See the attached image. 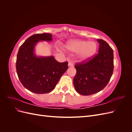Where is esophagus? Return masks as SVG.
<instances>
[{"instance_id": "esophagus-1", "label": "esophagus", "mask_w": 132, "mask_h": 132, "mask_svg": "<svg viewBox=\"0 0 132 132\" xmlns=\"http://www.w3.org/2000/svg\"><path fill=\"white\" fill-rule=\"evenodd\" d=\"M68 66L69 67H73L74 66V65H73V64L71 63V62H69V63H68Z\"/></svg>"}]
</instances>
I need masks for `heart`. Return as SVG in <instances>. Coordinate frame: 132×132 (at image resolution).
Segmentation results:
<instances>
[{"label":"heart","instance_id":"heart-1","mask_svg":"<svg viewBox=\"0 0 132 132\" xmlns=\"http://www.w3.org/2000/svg\"><path fill=\"white\" fill-rule=\"evenodd\" d=\"M65 48L70 52H78V57L84 61L93 57L97 51V46L95 42H87L84 40H73L68 42Z\"/></svg>","mask_w":132,"mask_h":132}]
</instances>
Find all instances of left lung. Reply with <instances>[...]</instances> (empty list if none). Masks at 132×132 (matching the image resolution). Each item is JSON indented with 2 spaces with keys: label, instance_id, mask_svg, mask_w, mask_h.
<instances>
[{
  "label": "left lung",
  "instance_id": "8db88e82",
  "mask_svg": "<svg viewBox=\"0 0 132 132\" xmlns=\"http://www.w3.org/2000/svg\"><path fill=\"white\" fill-rule=\"evenodd\" d=\"M97 41L100 44L98 53L74 66L77 73L73 80L74 86L82 95L94 94L104 89L113 74V50L103 39H97Z\"/></svg>",
  "mask_w": 132,
  "mask_h": 132
}]
</instances>
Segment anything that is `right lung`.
<instances>
[{
  "mask_svg": "<svg viewBox=\"0 0 132 132\" xmlns=\"http://www.w3.org/2000/svg\"><path fill=\"white\" fill-rule=\"evenodd\" d=\"M52 39L50 34L32 35L19 48L17 54L16 69L20 81L26 89L36 94L52 91L68 68L67 62L60 63L53 56L37 57L34 53L37 42Z\"/></svg>",
  "mask_w": 132,
  "mask_h": 132,
  "instance_id": "add662e5",
  "label": "right lung"
}]
</instances>
